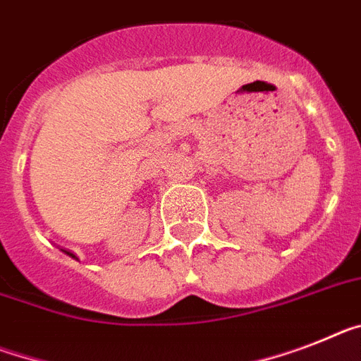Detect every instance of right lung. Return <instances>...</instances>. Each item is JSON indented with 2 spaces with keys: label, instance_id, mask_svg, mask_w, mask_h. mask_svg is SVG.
Here are the masks:
<instances>
[{
  "label": "right lung",
  "instance_id": "obj_1",
  "mask_svg": "<svg viewBox=\"0 0 361 361\" xmlns=\"http://www.w3.org/2000/svg\"><path fill=\"white\" fill-rule=\"evenodd\" d=\"M66 253H68V255H71V257H75V255H73V253H69V251H66Z\"/></svg>",
  "mask_w": 361,
  "mask_h": 361
}]
</instances>
